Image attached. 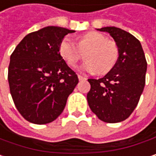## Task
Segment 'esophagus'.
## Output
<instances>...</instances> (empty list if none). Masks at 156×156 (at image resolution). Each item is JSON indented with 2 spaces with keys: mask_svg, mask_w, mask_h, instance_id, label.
<instances>
[{
  "mask_svg": "<svg viewBox=\"0 0 156 156\" xmlns=\"http://www.w3.org/2000/svg\"><path fill=\"white\" fill-rule=\"evenodd\" d=\"M78 78H79V80H80V81H83V80H86V79H87L85 76L81 75V74H78Z\"/></svg>",
  "mask_w": 156,
  "mask_h": 156,
  "instance_id": "obj_1",
  "label": "esophagus"
}]
</instances>
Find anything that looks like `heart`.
Instances as JSON below:
<instances>
[{"instance_id":"heart-1","label":"heart","mask_w":156,"mask_h":156,"mask_svg":"<svg viewBox=\"0 0 156 156\" xmlns=\"http://www.w3.org/2000/svg\"><path fill=\"white\" fill-rule=\"evenodd\" d=\"M85 53V61L80 71L86 73H99L105 74L116 66L119 50L116 42L98 32H88L81 37L76 44L70 36H66L59 43L58 52L63 60L71 67L76 66Z\"/></svg>"}]
</instances>
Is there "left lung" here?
Here are the masks:
<instances>
[{
	"mask_svg": "<svg viewBox=\"0 0 156 156\" xmlns=\"http://www.w3.org/2000/svg\"><path fill=\"white\" fill-rule=\"evenodd\" d=\"M99 30L109 33L119 47V55L114 68L103 78L88 79V104L101 120L121 122L134 111L144 90L146 56L139 40L130 33L116 27Z\"/></svg>",
	"mask_w": 156,
	"mask_h": 156,
	"instance_id": "1",
	"label": "left lung"
}]
</instances>
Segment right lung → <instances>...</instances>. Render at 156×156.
Returning <instances> with one entry per match:
<instances>
[{"instance_id": "obj_1", "label": "right lung", "mask_w": 156, "mask_h": 156, "mask_svg": "<svg viewBox=\"0 0 156 156\" xmlns=\"http://www.w3.org/2000/svg\"><path fill=\"white\" fill-rule=\"evenodd\" d=\"M73 30L49 26L28 34L10 55L8 81L14 104L29 122L56 119L79 80L58 52L60 41Z\"/></svg>"}]
</instances>
